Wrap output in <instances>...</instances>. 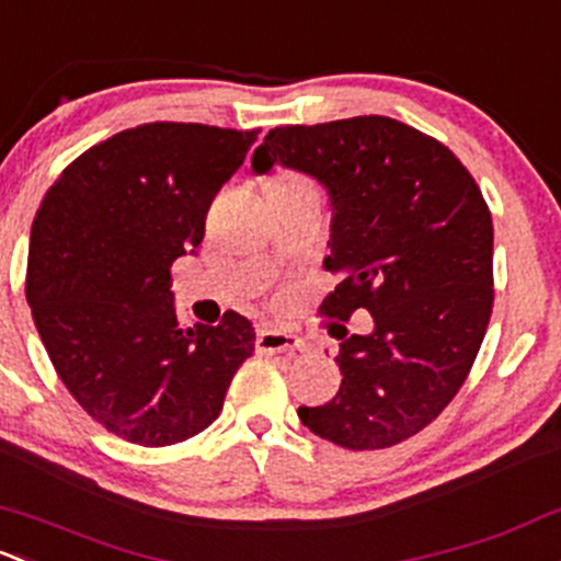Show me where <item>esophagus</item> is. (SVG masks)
<instances>
[{
    "mask_svg": "<svg viewBox=\"0 0 561 561\" xmlns=\"http://www.w3.org/2000/svg\"><path fill=\"white\" fill-rule=\"evenodd\" d=\"M255 346L257 352H263V355H276V352H287V355H293V352L304 350V341H300L296 333H290V330L263 328L257 330Z\"/></svg>",
    "mask_w": 561,
    "mask_h": 561,
    "instance_id": "esophagus-1",
    "label": "esophagus"
}]
</instances>
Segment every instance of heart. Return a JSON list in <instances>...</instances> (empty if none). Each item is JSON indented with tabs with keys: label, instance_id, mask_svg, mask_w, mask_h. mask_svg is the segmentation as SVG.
Wrapping results in <instances>:
<instances>
[{
	"label": "heart",
	"instance_id": "1",
	"mask_svg": "<svg viewBox=\"0 0 561 561\" xmlns=\"http://www.w3.org/2000/svg\"><path fill=\"white\" fill-rule=\"evenodd\" d=\"M296 180H304V176H296V174H285V176H279V180H276V182H296Z\"/></svg>",
	"mask_w": 561,
	"mask_h": 561
}]
</instances>
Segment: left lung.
I'll return each instance as SVG.
<instances>
[{"instance_id": "obj_1", "label": "left lung", "mask_w": 561, "mask_h": 561, "mask_svg": "<svg viewBox=\"0 0 561 561\" xmlns=\"http://www.w3.org/2000/svg\"><path fill=\"white\" fill-rule=\"evenodd\" d=\"M314 176L330 198L322 300L341 339L339 392L298 416L344 449H387L427 427L468 379L492 317V215L446 145L381 115L279 126L252 156ZM375 330L345 333L355 310Z\"/></svg>"}]
</instances>
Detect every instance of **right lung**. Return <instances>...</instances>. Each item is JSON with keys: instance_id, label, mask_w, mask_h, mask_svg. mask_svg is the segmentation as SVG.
<instances>
[{"instance_id": "right-lung-1", "label": "right lung", "mask_w": 561, "mask_h": 561, "mask_svg": "<svg viewBox=\"0 0 561 561\" xmlns=\"http://www.w3.org/2000/svg\"><path fill=\"white\" fill-rule=\"evenodd\" d=\"M257 131L145 123L99 141L53 182L32 222L26 300L47 357L102 427L139 446L193 438L220 416L255 328H180L172 263L204 239L217 191Z\"/></svg>"}]
</instances>
